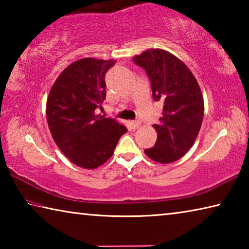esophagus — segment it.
<instances>
[{"label":"esophagus","mask_w":249,"mask_h":249,"mask_svg":"<svg viewBox=\"0 0 249 249\" xmlns=\"http://www.w3.org/2000/svg\"><path fill=\"white\" fill-rule=\"evenodd\" d=\"M129 125H130V127H132V128L136 129V128L140 127L141 123L138 121H132V122H129Z\"/></svg>","instance_id":"1"}]
</instances>
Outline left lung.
<instances>
[{"mask_svg":"<svg viewBox=\"0 0 249 249\" xmlns=\"http://www.w3.org/2000/svg\"><path fill=\"white\" fill-rule=\"evenodd\" d=\"M133 61L145 69L154 100L163 103L159 124L153 125L157 141L145 154L159 163L177 161L195 144L203 121L204 102L199 83L190 69L167 50H145L133 57Z\"/></svg>","mask_w":249,"mask_h":249,"instance_id":"left-lung-1","label":"left lung"}]
</instances>
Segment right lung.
<instances>
[{
    "instance_id": "add662e5",
    "label": "right lung",
    "mask_w": 249,
    "mask_h": 249,
    "mask_svg": "<svg viewBox=\"0 0 249 249\" xmlns=\"http://www.w3.org/2000/svg\"><path fill=\"white\" fill-rule=\"evenodd\" d=\"M114 64L113 59H80L59 74L49 91L46 117L53 141L71 162L84 169L107 161L127 132L116 120L95 114L107 96L105 73Z\"/></svg>"
}]
</instances>
